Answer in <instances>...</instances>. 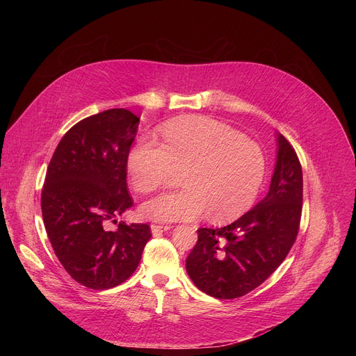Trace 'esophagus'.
I'll return each instance as SVG.
<instances>
[{
	"instance_id": "obj_1",
	"label": "esophagus",
	"mask_w": 356,
	"mask_h": 356,
	"mask_svg": "<svg viewBox=\"0 0 356 356\" xmlns=\"http://www.w3.org/2000/svg\"><path fill=\"white\" fill-rule=\"evenodd\" d=\"M170 228H172L170 225H156V224L150 225V231H152V234H154V235H161L162 232L169 231Z\"/></svg>"
}]
</instances>
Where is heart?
Wrapping results in <instances>:
<instances>
[{
    "label": "heart",
    "mask_w": 356,
    "mask_h": 356,
    "mask_svg": "<svg viewBox=\"0 0 356 356\" xmlns=\"http://www.w3.org/2000/svg\"><path fill=\"white\" fill-rule=\"evenodd\" d=\"M132 186L140 193L163 186L172 168L183 169L177 191L145 201L139 214L156 222H213L242 217L255 202L266 176L262 147L236 129L209 118H181L161 131V145L140 139L128 155Z\"/></svg>",
    "instance_id": "obj_1"
}]
</instances>
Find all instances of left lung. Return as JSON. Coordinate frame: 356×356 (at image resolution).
<instances>
[{
	"label": "left lung",
	"instance_id": "obj_1",
	"mask_svg": "<svg viewBox=\"0 0 356 356\" xmlns=\"http://www.w3.org/2000/svg\"><path fill=\"white\" fill-rule=\"evenodd\" d=\"M276 163L269 191L222 228H200L186 259L193 283L216 298H236L262 284L286 259L300 225L302 172L291 145L276 134Z\"/></svg>",
	"mask_w": 356,
	"mask_h": 356
}]
</instances>
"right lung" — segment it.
I'll return each instance as SVG.
<instances>
[{
    "mask_svg": "<svg viewBox=\"0 0 356 356\" xmlns=\"http://www.w3.org/2000/svg\"><path fill=\"white\" fill-rule=\"evenodd\" d=\"M139 118L113 108L72 127L50 159L42 190L44 228L58 259L80 284L113 289L138 268L150 228L110 222L132 206L127 162Z\"/></svg>",
    "mask_w": 356,
    "mask_h": 356,
    "instance_id": "obj_1",
    "label": "right lung"
}]
</instances>
